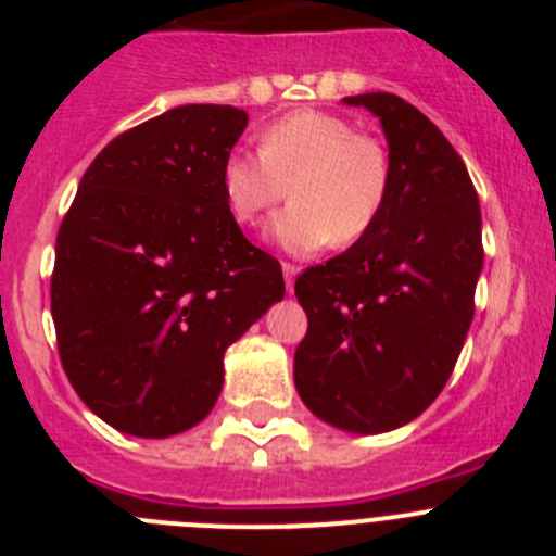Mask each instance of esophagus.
<instances>
[{"instance_id":"34e87169","label":"esophagus","mask_w":556,"mask_h":556,"mask_svg":"<svg viewBox=\"0 0 556 556\" xmlns=\"http://www.w3.org/2000/svg\"><path fill=\"white\" fill-rule=\"evenodd\" d=\"M294 275H298V267L294 264H283V281H287V292L294 289Z\"/></svg>"}]
</instances>
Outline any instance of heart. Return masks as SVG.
I'll list each match as a JSON object with an SVG mask.
<instances>
[{
	"label": "heart",
	"mask_w": 556,
	"mask_h": 556,
	"mask_svg": "<svg viewBox=\"0 0 556 556\" xmlns=\"http://www.w3.org/2000/svg\"><path fill=\"white\" fill-rule=\"evenodd\" d=\"M219 175L230 214L248 225L289 191L292 205L269 225L273 242L289 253L358 242L390 194V155L381 141L326 111H294L267 125L262 152H228Z\"/></svg>",
	"instance_id": "1"
}]
</instances>
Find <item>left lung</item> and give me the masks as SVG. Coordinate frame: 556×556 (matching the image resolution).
<instances>
[{"label": "left lung", "mask_w": 556, "mask_h": 556, "mask_svg": "<svg viewBox=\"0 0 556 556\" xmlns=\"http://www.w3.org/2000/svg\"><path fill=\"white\" fill-rule=\"evenodd\" d=\"M342 102L384 130L390 194L370 233L294 281L308 317L294 387L323 424L381 434L424 415L451 378L484 264L481 211L429 116L384 91Z\"/></svg>", "instance_id": "left-lung-1"}]
</instances>
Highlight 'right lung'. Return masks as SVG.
I'll list each match as a JSON object with an SVG mask.
<instances>
[{
    "instance_id": "add662e5",
    "label": "right lung",
    "mask_w": 556,
    "mask_h": 556,
    "mask_svg": "<svg viewBox=\"0 0 556 556\" xmlns=\"http://www.w3.org/2000/svg\"><path fill=\"white\" fill-rule=\"evenodd\" d=\"M248 127L230 105H180L94 159L58 230L52 320L83 404L122 434L189 431L223 392L225 351L273 303L281 264L223 198Z\"/></svg>"
}]
</instances>
